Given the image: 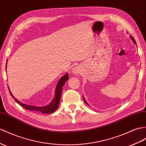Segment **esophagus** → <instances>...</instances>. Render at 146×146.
<instances>
[{"instance_id": "1", "label": "esophagus", "mask_w": 146, "mask_h": 146, "mask_svg": "<svg viewBox=\"0 0 146 146\" xmlns=\"http://www.w3.org/2000/svg\"><path fill=\"white\" fill-rule=\"evenodd\" d=\"M73 72L75 74H79L80 73V68L78 66H76L74 67L73 68Z\"/></svg>"}]
</instances>
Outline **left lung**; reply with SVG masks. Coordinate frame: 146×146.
Returning a JSON list of instances; mask_svg holds the SVG:
<instances>
[{
  "mask_svg": "<svg viewBox=\"0 0 146 146\" xmlns=\"http://www.w3.org/2000/svg\"><path fill=\"white\" fill-rule=\"evenodd\" d=\"M131 39H132V40H133V42H134V43H136V41H135V40H134V38H133V36H131ZM84 100L85 102V103H86V104H87L88 105V104H87V102H86V100H85V98H84Z\"/></svg>",
  "mask_w": 146,
  "mask_h": 146,
  "instance_id": "1",
  "label": "left lung"
}]
</instances>
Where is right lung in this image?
Returning <instances> with one entry per match:
<instances>
[{
	"instance_id": "1",
	"label": "right lung",
	"mask_w": 146,
	"mask_h": 146,
	"mask_svg": "<svg viewBox=\"0 0 146 146\" xmlns=\"http://www.w3.org/2000/svg\"><path fill=\"white\" fill-rule=\"evenodd\" d=\"M69 74H66L65 76H64L61 79L59 80V82L57 84V86L56 88V93H55V97L53 99L52 101L50 103V104L48 105H46L45 106H31V105H28L23 104L22 103L20 102L19 100H17L15 98H14L13 96L10 93V95H12V97L13 98L14 100H15L17 103H18L21 106H22L23 108H25L27 110H31V111H40L42 113H52L58 108L59 102H60V98H61V96L62 94V87L66 83V82L69 79Z\"/></svg>"
}]
</instances>
